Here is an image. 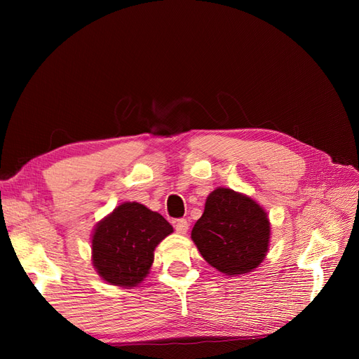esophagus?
<instances>
[{
    "mask_svg": "<svg viewBox=\"0 0 359 359\" xmlns=\"http://www.w3.org/2000/svg\"><path fill=\"white\" fill-rule=\"evenodd\" d=\"M173 226H175V231L178 233H187L189 231V222L186 219H178L173 222Z\"/></svg>",
    "mask_w": 359,
    "mask_h": 359,
    "instance_id": "1",
    "label": "esophagus"
}]
</instances>
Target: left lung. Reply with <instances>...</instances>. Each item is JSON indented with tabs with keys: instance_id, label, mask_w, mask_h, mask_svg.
I'll return each instance as SVG.
<instances>
[{
	"instance_id": "left-lung-1",
	"label": "left lung",
	"mask_w": 359,
	"mask_h": 359,
	"mask_svg": "<svg viewBox=\"0 0 359 359\" xmlns=\"http://www.w3.org/2000/svg\"><path fill=\"white\" fill-rule=\"evenodd\" d=\"M202 257L226 276L245 274L266 256L269 222L262 206L231 189H215L191 231Z\"/></svg>"
}]
</instances>
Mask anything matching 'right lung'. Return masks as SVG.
Segmentation results:
<instances>
[{
  "label": "right lung",
  "instance_id": "obj_1",
  "mask_svg": "<svg viewBox=\"0 0 359 359\" xmlns=\"http://www.w3.org/2000/svg\"><path fill=\"white\" fill-rule=\"evenodd\" d=\"M172 232L158 212L142 203L126 202L97 224L93 265L107 283L135 287L153 265L157 244Z\"/></svg>",
  "mask_w": 359,
  "mask_h": 359
}]
</instances>
